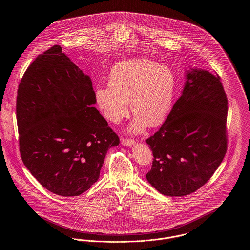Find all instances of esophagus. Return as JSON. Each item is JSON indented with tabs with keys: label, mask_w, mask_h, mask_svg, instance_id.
<instances>
[{
	"label": "esophagus",
	"mask_w": 250,
	"mask_h": 250,
	"mask_svg": "<svg viewBox=\"0 0 250 250\" xmlns=\"http://www.w3.org/2000/svg\"><path fill=\"white\" fill-rule=\"evenodd\" d=\"M134 140L132 139H127V138H123L122 139V144L125 146H131L132 144H134Z\"/></svg>",
	"instance_id": "esophagus-1"
}]
</instances>
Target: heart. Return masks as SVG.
Returning a JSON list of instances; mask_svg holds the SVG:
<instances>
[{
    "instance_id": "obj_1",
    "label": "heart",
    "mask_w": 250,
    "mask_h": 250,
    "mask_svg": "<svg viewBox=\"0 0 250 250\" xmlns=\"http://www.w3.org/2000/svg\"><path fill=\"white\" fill-rule=\"evenodd\" d=\"M109 87L96 89V101L107 120L119 123L131 111L136 116L131 130L163 124L171 107L175 78L169 68L147 59L118 63L110 72Z\"/></svg>"
}]
</instances>
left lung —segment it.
<instances>
[{
	"label": "left lung",
	"instance_id": "left-lung-1",
	"mask_svg": "<svg viewBox=\"0 0 250 250\" xmlns=\"http://www.w3.org/2000/svg\"><path fill=\"white\" fill-rule=\"evenodd\" d=\"M228 99L219 75L192 69L160 129L146 140L153 152L148 182L161 194L182 197L204 186L228 148Z\"/></svg>",
	"mask_w": 250,
	"mask_h": 250
}]
</instances>
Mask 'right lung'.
Returning a JSON list of instances; mask_svg holds the SVG:
<instances>
[{"label":"right lung","instance_id":"right-lung-1","mask_svg":"<svg viewBox=\"0 0 250 250\" xmlns=\"http://www.w3.org/2000/svg\"><path fill=\"white\" fill-rule=\"evenodd\" d=\"M89 76L55 45L24 73L17 95L21 159L48 191L74 197L99 178L107 150L118 135L93 107Z\"/></svg>","mask_w":250,"mask_h":250}]
</instances>
